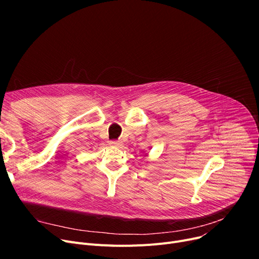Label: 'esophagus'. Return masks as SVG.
Here are the masks:
<instances>
[{
	"mask_svg": "<svg viewBox=\"0 0 259 259\" xmlns=\"http://www.w3.org/2000/svg\"><path fill=\"white\" fill-rule=\"evenodd\" d=\"M110 144L111 146H114V147H120L121 146V142H119V141H110Z\"/></svg>",
	"mask_w": 259,
	"mask_h": 259,
	"instance_id": "1",
	"label": "esophagus"
}]
</instances>
